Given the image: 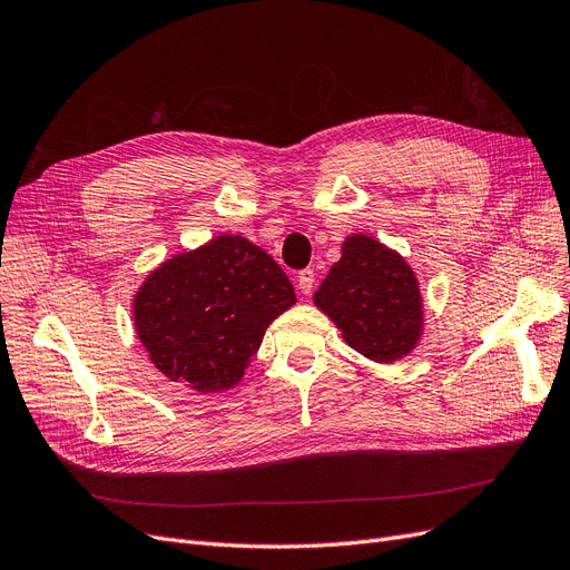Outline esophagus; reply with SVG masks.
I'll use <instances>...</instances> for the list:
<instances>
[{
	"label": "esophagus",
	"mask_w": 570,
	"mask_h": 570,
	"mask_svg": "<svg viewBox=\"0 0 570 570\" xmlns=\"http://www.w3.org/2000/svg\"><path fill=\"white\" fill-rule=\"evenodd\" d=\"M298 288L301 293H305V296H309L312 288H315V269H301L298 272Z\"/></svg>",
	"instance_id": "34e87169"
}]
</instances>
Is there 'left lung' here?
Masks as SVG:
<instances>
[{
    "label": "left lung",
    "mask_w": 570,
    "mask_h": 570,
    "mask_svg": "<svg viewBox=\"0 0 570 570\" xmlns=\"http://www.w3.org/2000/svg\"><path fill=\"white\" fill-rule=\"evenodd\" d=\"M315 305L334 320L345 343L381 364L405 357L421 336L424 305L402 255L376 238L353 234L328 269Z\"/></svg>",
    "instance_id": "1"
}]
</instances>
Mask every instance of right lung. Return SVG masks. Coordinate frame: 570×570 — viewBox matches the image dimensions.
I'll return each mask as SVG.
<instances>
[{"mask_svg":"<svg viewBox=\"0 0 570 570\" xmlns=\"http://www.w3.org/2000/svg\"><path fill=\"white\" fill-rule=\"evenodd\" d=\"M296 303L284 269L244 236H217L154 269L135 328L156 370L198 393L242 381L267 326Z\"/></svg>","mask_w":570,"mask_h":570,"instance_id":"1","label":"right lung"}]
</instances>
